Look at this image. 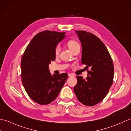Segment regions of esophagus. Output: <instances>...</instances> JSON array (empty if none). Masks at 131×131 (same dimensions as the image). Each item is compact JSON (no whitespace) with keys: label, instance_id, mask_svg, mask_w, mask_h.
Listing matches in <instances>:
<instances>
[{"label":"esophagus","instance_id":"34e87169","mask_svg":"<svg viewBox=\"0 0 131 131\" xmlns=\"http://www.w3.org/2000/svg\"><path fill=\"white\" fill-rule=\"evenodd\" d=\"M74 74H71V73H68V77H74Z\"/></svg>","mask_w":131,"mask_h":131}]
</instances>
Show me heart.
<instances>
[{
  "mask_svg": "<svg viewBox=\"0 0 131 131\" xmlns=\"http://www.w3.org/2000/svg\"><path fill=\"white\" fill-rule=\"evenodd\" d=\"M67 47H68L69 50L72 52L73 51L77 49V48H80V44L78 42H77L76 41H74V40H71V41L68 42ZM59 51H60V46H56L54 50L55 55L56 56L58 55L59 54Z\"/></svg>",
  "mask_w": 131,
  "mask_h": 131,
  "instance_id": "b5f03b06",
  "label": "heart"
}]
</instances>
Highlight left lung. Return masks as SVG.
Wrapping results in <instances>:
<instances>
[{
    "label": "left lung",
    "instance_id": "obj_1",
    "mask_svg": "<svg viewBox=\"0 0 131 131\" xmlns=\"http://www.w3.org/2000/svg\"><path fill=\"white\" fill-rule=\"evenodd\" d=\"M75 32L81 43V62L90 71L86 79L77 76L73 91L81 103L93 106L105 98L113 84V60L105 44L97 37L85 31Z\"/></svg>",
    "mask_w": 131,
    "mask_h": 131
}]
</instances>
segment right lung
<instances>
[{"mask_svg":"<svg viewBox=\"0 0 131 131\" xmlns=\"http://www.w3.org/2000/svg\"><path fill=\"white\" fill-rule=\"evenodd\" d=\"M66 33L46 30L33 37L21 62V80L25 91L39 105L49 104L57 98L68 74H52L49 66L55 59V48L65 38Z\"/></svg>","mask_w":131,"mask_h":131,"instance_id":"obj_1","label":"right lung"}]
</instances>
